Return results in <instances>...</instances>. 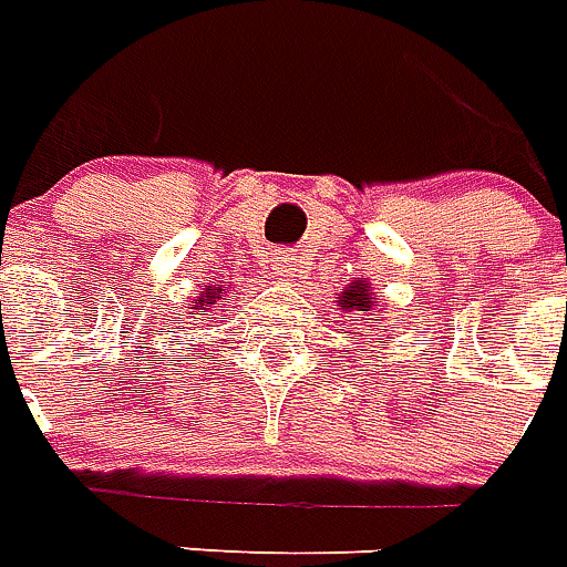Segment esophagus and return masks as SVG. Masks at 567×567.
<instances>
[{
	"label": "esophagus",
	"instance_id": "34e87169",
	"mask_svg": "<svg viewBox=\"0 0 567 567\" xmlns=\"http://www.w3.org/2000/svg\"><path fill=\"white\" fill-rule=\"evenodd\" d=\"M271 278L278 280V284H296L305 275V266H301V257L296 251H278V255L271 257L269 262Z\"/></svg>",
	"mask_w": 567,
	"mask_h": 567
}]
</instances>
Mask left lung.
Returning <instances> with one entry per match:
<instances>
[{
	"mask_svg": "<svg viewBox=\"0 0 567 567\" xmlns=\"http://www.w3.org/2000/svg\"><path fill=\"white\" fill-rule=\"evenodd\" d=\"M339 305L346 307V310H357V312L374 310V301H371V289L365 287L362 280L342 292V301H339ZM374 321H378V319H374Z\"/></svg>",
	"mask_w": 567,
	"mask_h": 567,
	"instance_id": "8db88e82",
	"label": "left lung"
}]
</instances>
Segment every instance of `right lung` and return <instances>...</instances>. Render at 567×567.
Listing matches in <instances>:
<instances>
[{
    "label": "right lung",
    "mask_w": 567,
    "mask_h": 567,
    "mask_svg": "<svg viewBox=\"0 0 567 567\" xmlns=\"http://www.w3.org/2000/svg\"><path fill=\"white\" fill-rule=\"evenodd\" d=\"M221 289H216V292H205V296L198 298V301H193V316H207V310H210V305H216V298H219Z\"/></svg>",
    "instance_id": "obj_1"
}]
</instances>
